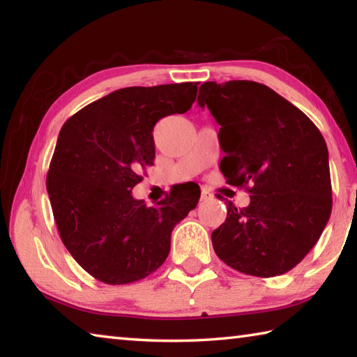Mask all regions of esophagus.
Listing matches in <instances>:
<instances>
[{
	"mask_svg": "<svg viewBox=\"0 0 357 357\" xmlns=\"http://www.w3.org/2000/svg\"><path fill=\"white\" fill-rule=\"evenodd\" d=\"M213 198V193H211L208 189H202V202H208Z\"/></svg>",
	"mask_w": 357,
	"mask_h": 357,
	"instance_id": "1",
	"label": "esophagus"
}]
</instances>
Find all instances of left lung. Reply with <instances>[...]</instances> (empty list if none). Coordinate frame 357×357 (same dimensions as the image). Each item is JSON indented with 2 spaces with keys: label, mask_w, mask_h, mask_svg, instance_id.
<instances>
[{
  "label": "left lung",
  "mask_w": 357,
  "mask_h": 357,
  "mask_svg": "<svg viewBox=\"0 0 357 357\" xmlns=\"http://www.w3.org/2000/svg\"><path fill=\"white\" fill-rule=\"evenodd\" d=\"M198 105L220 126L227 183L250 204L227 202V219L211 234L223 263L239 273L275 277L291 271L321 236L332 209L328 146L291 102L266 84L206 82Z\"/></svg>",
  "instance_id": "left-lung-1"
}]
</instances>
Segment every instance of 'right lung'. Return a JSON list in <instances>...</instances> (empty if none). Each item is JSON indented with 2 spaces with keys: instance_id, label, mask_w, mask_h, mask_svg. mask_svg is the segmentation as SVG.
Returning a JSON list of instances; mask_svg holds the SVG:
<instances>
[{
  "instance_id": "1",
  "label": "right lung",
  "mask_w": 357,
  "mask_h": 357,
  "mask_svg": "<svg viewBox=\"0 0 357 357\" xmlns=\"http://www.w3.org/2000/svg\"><path fill=\"white\" fill-rule=\"evenodd\" d=\"M197 84L118 89L59 130L47 173L53 217L75 261L107 285L142 280L159 269L174 225L200 200V189L189 183L154 206L132 197L142 170L153 165L155 123L189 110Z\"/></svg>"
}]
</instances>
